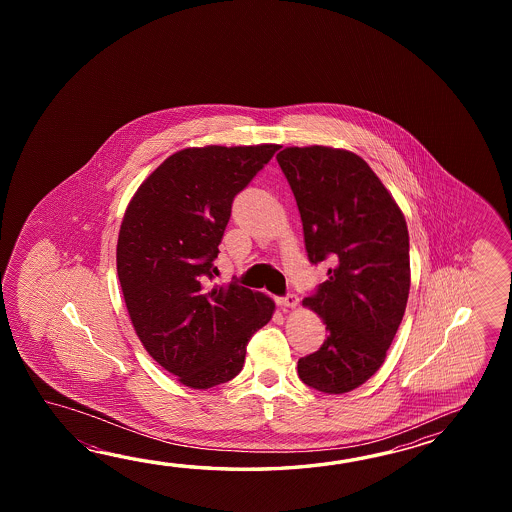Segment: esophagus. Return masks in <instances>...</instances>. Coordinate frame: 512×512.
<instances>
[{
  "label": "esophagus",
  "mask_w": 512,
  "mask_h": 512,
  "mask_svg": "<svg viewBox=\"0 0 512 512\" xmlns=\"http://www.w3.org/2000/svg\"><path fill=\"white\" fill-rule=\"evenodd\" d=\"M276 302L278 305H282V307H296L298 305V296L296 294H287V296H280V298H276Z\"/></svg>",
  "instance_id": "1"
}]
</instances>
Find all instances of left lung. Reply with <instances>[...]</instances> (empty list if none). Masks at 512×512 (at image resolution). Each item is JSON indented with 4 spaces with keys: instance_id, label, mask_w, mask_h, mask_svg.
<instances>
[{
    "instance_id": "8db88e82",
    "label": "left lung",
    "mask_w": 512,
    "mask_h": 512,
    "mask_svg": "<svg viewBox=\"0 0 512 512\" xmlns=\"http://www.w3.org/2000/svg\"><path fill=\"white\" fill-rule=\"evenodd\" d=\"M293 190L311 263L327 280L304 298L326 324L322 348L298 360L304 384L359 388L379 370L410 293V240L401 208L368 163L348 150L291 146L276 155Z\"/></svg>"
}]
</instances>
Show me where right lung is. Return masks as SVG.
<instances>
[{
	"label": "right lung",
	"instance_id": "1",
	"mask_svg": "<svg viewBox=\"0 0 512 512\" xmlns=\"http://www.w3.org/2000/svg\"><path fill=\"white\" fill-rule=\"evenodd\" d=\"M278 144L205 146L170 155L139 186L120 225L117 272L142 346L185 386L234 379L274 302L236 282L212 285L234 197Z\"/></svg>",
	"mask_w": 512,
	"mask_h": 512
}]
</instances>
